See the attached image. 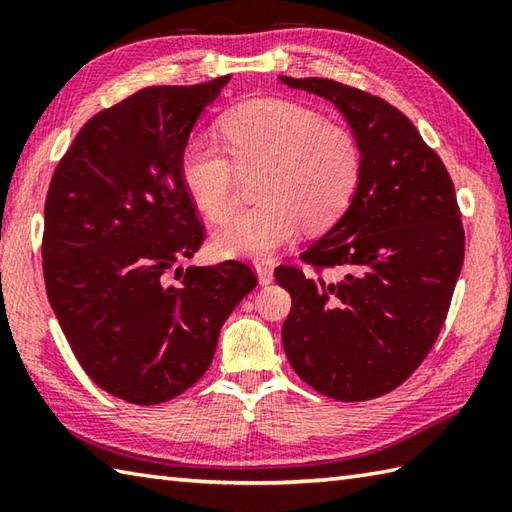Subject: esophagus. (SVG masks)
<instances>
[{
  "label": "esophagus",
  "instance_id": "34e87169",
  "mask_svg": "<svg viewBox=\"0 0 512 512\" xmlns=\"http://www.w3.org/2000/svg\"><path fill=\"white\" fill-rule=\"evenodd\" d=\"M255 270H257V279H259V284H262V286H268L270 281L275 279V275H273V266H268V264H257V266H255Z\"/></svg>",
  "mask_w": 512,
  "mask_h": 512
}]
</instances>
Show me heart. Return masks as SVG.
Segmentation results:
<instances>
[{"mask_svg": "<svg viewBox=\"0 0 512 512\" xmlns=\"http://www.w3.org/2000/svg\"><path fill=\"white\" fill-rule=\"evenodd\" d=\"M233 159L209 140H191L180 156V176L198 209L222 220L235 202L239 171L264 169L257 198L213 233L222 257L268 259L292 242L299 226L323 231L350 206L363 173V151L343 127L290 101L257 99L237 105L222 123Z\"/></svg>", "mask_w": 512, "mask_h": 512, "instance_id": "heart-1", "label": "heart"}]
</instances>
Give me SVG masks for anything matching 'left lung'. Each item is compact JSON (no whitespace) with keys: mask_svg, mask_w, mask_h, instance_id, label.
<instances>
[{"mask_svg":"<svg viewBox=\"0 0 512 512\" xmlns=\"http://www.w3.org/2000/svg\"><path fill=\"white\" fill-rule=\"evenodd\" d=\"M334 103L363 151L354 198L301 259L279 266L292 297L281 341L319 394L358 402L416 372L447 319L464 262V228L440 156L394 105L330 79L279 76ZM323 269H336L328 280Z\"/></svg>","mask_w":512,"mask_h":512,"instance_id":"8db88e82","label":"left lung"}]
</instances>
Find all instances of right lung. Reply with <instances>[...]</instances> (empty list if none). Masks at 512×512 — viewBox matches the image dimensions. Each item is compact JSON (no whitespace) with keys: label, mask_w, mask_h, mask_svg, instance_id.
Masks as SVG:
<instances>
[{"label":"right lung","mask_w":512,"mask_h":512,"mask_svg":"<svg viewBox=\"0 0 512 512\" xmlns=\"http://www.w3.org/2000/svg\"><path fill=\"white\" fill-rule=\"evenodd\" d=\"M231 79L138 90L92 116L54 169L43 279L76 361L132 405L180 396L209 369L228 314L257 286L250 266L176 268L204 242L180 176L189 134Z\"/></svg>","instance_id":"1"}]
</instances>
